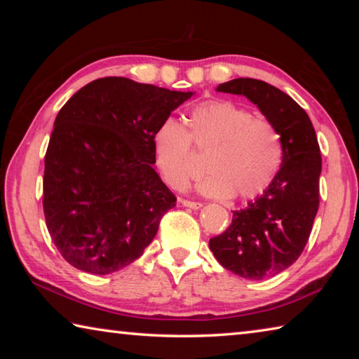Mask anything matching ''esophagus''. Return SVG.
Segmentation results:
<instances>
[{
  "mask_svg": "<svg viewBox=\"0 0 359 359\" xmlns=\"http://www.w3.org/2000/svg\"><path fill=\"white\" fill-rule=\"evenodd\" d=\"M180 204L184 205V208H188V209H201L203 204L201 203H194V201H188V199H180Z\"/></svg>",
  "mask_w": 359,
  "mask_h": 359,
  "instance_id": "34e87169",
  "label": "esophagus"
}]
</instances>
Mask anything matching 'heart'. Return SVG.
I'll use <instances>...</instances> for the list:
<instances>
[{
	"label": "heart",
	"instance_id": "1",
	"mask_svg": "<svg viewBox=\"0 0 359 359\" xmlns=\"http://www.w3.org/2000/svg\"><path fill=\"white\" fill-rule=\"evenodd\" d=\"M188 131L165 118L151 135L155 165L163 179L182 190L191 175V141L209 149L196 190L209 198L252 199L263 193L283 160L282 136L271 121L226 100H209L187 114Z\"/></svg>",
	"mask_w": 359,
	"mask_h": 359
}]
</instances>
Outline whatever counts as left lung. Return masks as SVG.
<instances>
[{"instance_id":"1","label":"left lung","mask_w":359,"mask_h":359,"mask_svg":"<svg viewBox=\"0 0 359 359\" xmlns=\"http://www.w3.org/2000/svg\"><path fill=\"white\" fill-rule=\"evenodd\" d=\"M217 92L245 96L282 136L283 160L263 194L233 210L226 231L209 241L224 269L248 280L277 276L299 258L320 203L321 155L313 125L297 102L258 79L239 77Z\"/></svg>"}]
</instances>
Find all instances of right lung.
Returning a JSON list of instances; mask_svg holds the SVG:
<instances>
[{"mask_svg": "<svg viewBox=\"0 0 359 359\" xmlns=\"http://www.w3.org/2000/svg\"><path fill=\"white\" fill-rule=\"evenodd\" d=\"M194 92L96 79L60 109L44 160V215L71 266L95 276L123 269L175 205L154 169L151 135Z\"/></svg>", "mask_w": 359, "mask_h": 359, "instance_id": "right-lung-1", "label": "right lung"}]
</instances>
